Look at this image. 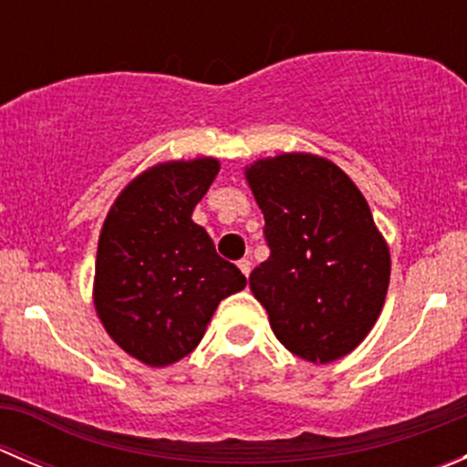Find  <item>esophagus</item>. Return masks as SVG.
<instances>
[{
  "label": "esophagus",
  "mask_w": 467,
  "mask_h": 467,
  "mask_svg": "<svg viewBox=\"0 0 467 467\" xmlns=\"http://www.w3.org/2000/svg\"><path fill=\"white\" fill-rule=\"evenodd\" d=\"M239 268H242V273L244 275H251V268H253V262L251 260H239V264H237Z\"/></svg>",
  "instance_id": "34e87169"
}]
</instances>
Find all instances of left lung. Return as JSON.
Wrapping results in <instances>:
<instances>
[{
	"instance_id": "obj_1",
	"label": "left lung",
	"mask_w": 467,
	"mask_h": 467,
	"mask_svg": "<svg viewBox=\"0 0 467 467\" xmlns=\"http://www.w3.org/2000/svg\"><path fill=\"white\" fill-rule=\"evenodd\" d=\"M271 251L251 273L277 341L327 364L373 329L390 277V255L355 182L329 160L285 153L246 169Z\"/></svg>"
}]
</instances>
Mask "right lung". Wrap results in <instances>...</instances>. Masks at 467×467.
Here are the masks:
<instances>
[{
  "instance_id": "1",
  "label": "right lung",
  "mask_w": 467,
  "mask_h": 467,
  "mask_svg": "<svg viewBox=\"0 0 467 467\" xmlns=\"http://www.w3.org/2000/svg\"><path fill=\"white\" fill-rule=\"evenodd\" d=\"M219 173L214 158L164 162L135 178L99 237L94 307L130 357L169 366L203 338L216 305L246 286L192 221Z\"/></svg>"
}]
</instances>
